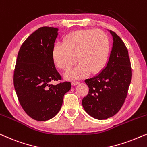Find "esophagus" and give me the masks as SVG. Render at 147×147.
Listing matches in <instances>:
<instances>
[{
    "mask_svg": "<svg viewBox=\"0 0 147 147\" xmlns=\"http://www.w3.org/2000/svg\"><path fill=\"white\" fill-rule=\"evenodd\" d=\"M79 83H80V82H78V81H73V82H71V84L73 85V86L77 85L78 84H79Z\"/></svg>",
    "mask_w": 147,
    "mask_h": 147,
    "instance_id": "obj_1",
    "label": "esophagus"
}]
</instances>
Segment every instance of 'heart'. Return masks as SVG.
I'll return each mask as SVG.
<instances>
[{"mask_svg": "<svg viewBox=\"0 0 147 147\" xmlns=\"http://www.w3.org/2000/svg\"><path fill=\"white\" fill-rule=\"evenodd\" d=\"M110 42L105 32L100 30H82L68 34L61 44L53 47L52 57L55 65L68 71L76 61L78 65L65 74L66 79H80L90 74H97L107 61Z\"/></svg>", "mask_w": 147, "mask_h": 147, "instance_id": "obj_1", "label": "heart"}]
</instances>
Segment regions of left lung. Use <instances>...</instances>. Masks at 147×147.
<instances>
[{
  "instance_id": "left-lung-1",
  "label": "left lung",
  "mask_w": 147,
  "mask_h": 147,
  "mask_svg": "<svg viewBox=\"0 0 147 147\" xmlns=\"http://www.w3.org/2000/svg\"><path fill=\"white\" fill-rule=\"evenodd\" d=\"M109 31L113 41L109 59L100 73L85 80L89 92L82 101L86 112L99 120L111 117L119 111L132 80V68L126 47L115 32Z\"/></svg>"
}]
</instances>
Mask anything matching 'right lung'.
Instances as JSON below:
<instances>
[{"label": "right lung", "instance_id": "obj_1", "mask_svg": "<svg viewBox=\"0 0 147 147\" xmlns=\"http://www.w3.org/2000/svg\"><path fill=\"white\" fill-rule=\"evenodd\" d=\"M58 30L42 27L33 32L21 47L15 64L13 83L18 100L25 112L37 121L54 117L71 87L69 82L50 84L61 80L52 57Z\"/></svg>", "mask_w": 147, "mask_h": 147}]
</instances>
